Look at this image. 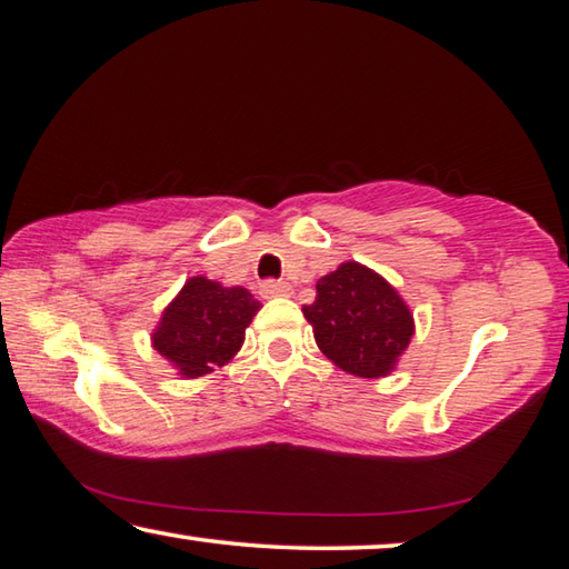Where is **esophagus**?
I'll use <instances>...</instances> for the list:
<instances>
[{
	"label": "esophagus",
	"instance_id": "34e87169",
	"mask_svg": "<svg viewBox=\"0 0 569 569\" xmlns=\"http://www.w3.org/2000/svg\"><path fill=\"white\" fill-rule=\"evenodd\" d=\"M261 295H264V298H287V295H292V287L287 282L269 279V282L261 284Z\"/></svg>",
	"mask_w": 569,
	"mask_h": 569
}]
</instances>
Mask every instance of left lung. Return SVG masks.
Masks as SVG:
<instances>
[{"mask_svg":"<svg viewBox=\"0 0 569 569\" xmlns=\"http://www.w3.org/2000/svg\"><path fill=\"white\" fill-rule=\"evenodd\" d=\"M302 316L318 349L346 375L380 380L395 372L416 333L413 312L382 274L359 261L320 277Z\"/></svg>","mask_w":569,"mask_h":569,"instance_id":"left-lung-1","label":"left lung"}]
</instances>
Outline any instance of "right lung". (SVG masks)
Returning a JSON list of instances; mask_svg holds the SVG:
<instances>
[{
	"label": "right lung",
	"instance_id": "add662e5",
	"mask_svg": "<svg viewBox=\"0 0 569 569\" xmlns=\"http://www.w3.org/2000/svg\"><path fill=\"white\" fill-rule=\"evenodd\" d=\"M261 308L246 287H223L202 274L189 277L153 328V349L184 380L226 367L243 346L246 328Z\"/></svg>",
	"mask_w": 569,
	"mask_h": 569
}]
</instances>
